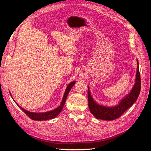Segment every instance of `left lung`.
I'll return each mask as SVG.
<instances>
[{
	"label": "left lung",
	"instance_id": "left-lung-1",
	"mask_svg": "<svg viewBox=\"0 0 151 151\" xmlns=\"http://www.w3.org/2000/svg\"><path fill=\"white\" fill-rule=\"evenodd\" d=\"M140 75L137 60V70L135 84L129 95L123 98L117 106L114 107H106L98 104L96 103L88 88V106L91 113L98 119L104 120H113L119 118L123 113L134 104L137 99L140 92Z\"/></svg>",
	"mask_w": 151,
	"mask_h": 151
}]
</instances>
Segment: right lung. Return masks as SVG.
I'll use <instances>...</instances> for the list:
<instances>
[{
	"label": "right lung",
	"mask_w": 151,
	"mask_h": 151,
	"mask_svg": "<svg viewBox=\"0 0 151 151\" xmlns=\"http://www.w3.org/2000/svg\"><path fill=\"white\" fill-rule=\"evenodd\" d=\"M75 83H76V81H73L72 83H70L69 85L67 86V88L65 90V94H64V95H63V99H62L60 105L58 108L53 109V110H52V111H50L45 112V113H33V112L26 111V109L21 108L18 104L17 105L22 109V110L26 113V115L27 116H28L32 120L42 121V120H47L52 119V118L56 117L58 115V114L61 112L62 109H63V107L65 104L67 95H68V93H69V91L71 89V88H72V86L75 84Z\"/></svg>",
	"instance_id": "1"
}]
</instances>
